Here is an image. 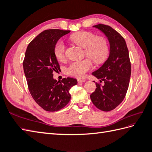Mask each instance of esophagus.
Segmentation results:
<instances>
[{"label":"esophagus","instance_id":"obj_1","mask_svg":"<svg viewBox=\"0 0 152 152\" xmlns=\"http://www.w3.org/2000/svg\"><path fill=\"white\" fill-rule=\"evenodd\" d=\"M86 81L85 79H78V83H83Z\"/></svg>","mask_w":152,"mask_h":152}]
</instances>
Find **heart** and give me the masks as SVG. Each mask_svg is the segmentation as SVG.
Masks as SVG:
<instances>
[{
  "mask_svg": "<svg viewBox=\"0 0 152 152\" xmlns=\"http://www.w3.org/2000/svg\"><path fill=\"white\" fill-rule=\"evenodd\" d=\"M70 40L78 46L84 48L86 56L96 63L104 61L108 54V44L106 40L102 37H96V35L91 32H78L70 37ZM65 50V44L63 41H57L54 48V53L58 60L64 59ZM91 68V60L86 59L71 63L67 68L66 72L70 76L82 78Z\"/></svg>",
  "mask_w": 152,
  "mask_h": 152,
  "instance_id": "heart-1",
  "label": "heart"
}]
</instances>
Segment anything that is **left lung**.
I'll return each mask as SVG.
<instances>
[{"mask_svg":"<svg viewBox=\"0 0 152 152\" xmlns=\"http://www.w3.org/2000/svg\"><path fill=\"white\" fill-rule=\"evenodd\" d=\"M93 27L107 38L110 50L108 59L99 69L92 72V75L104 84L96 83V89L90 98L96 108L108 112L117 107L127 93L131 73L129 55L125 39L117 31L103 24Z\"/></svg>","mask_w":152,"mask_h":152,"instance_id":"left-lung-1","label":"left lung"}]
</instances>
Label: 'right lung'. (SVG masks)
Masks as SVG:
<instances>
[{
	"label": "right lung",
	"mask_w": 152,
	"mask_h": 152,
	"mask_svg": "<svg viewBox=\"0 0 152 152\" xmlns=\"http://www.w3.org/2000/svg\"><path fill=\"white\" fill-rule=\"evenodd\" d=\"M70 31L49 29L42 32L28 45L23 70L28 88L37 104L48 112L58 111L69 102L71 87L78 83L75 78L57 81L53 71L59 69L54 53L57 41Z\"/></svg>",
	"instance_id": "1"
}]
</instances>
